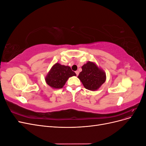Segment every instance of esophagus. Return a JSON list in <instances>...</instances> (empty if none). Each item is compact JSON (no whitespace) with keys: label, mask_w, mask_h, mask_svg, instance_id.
Listing matches in <instances>:
<instances>
[{"label":"esophagus","mask_w":146,"mask_h":146,"mask_svg":"<svg viewBox=\"0 0 146 146\" xmlns=\"http://www.w3.org/2000/svg\"><path fill=\"white\" fill-rule=\"evenodd\" d=\"M76 74L77 76H78V74H79V72H78V70H76Z\"/></svg>","instance_id":"1"}]
</instances>
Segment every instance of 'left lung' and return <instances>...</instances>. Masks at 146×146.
Listing matches in <instances>:
<instances>
[{"label": "left lung", "instance_id": "1", "mask_svg": "<svg viewBox=\"0 0 146 146\" xmlns=\"http://www.w3.org/2000/svg\"><path fill=\"white\" fill-rule=\"evenodd\" d=\"M82 68V71L79 74L78 78L86 89L91 91L97 90L105 82V73L95 63L88 61Z\"/></svg>", "mask_w": 146, "mask_h": 146}]
</instances>
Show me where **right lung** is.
Listing matches in <instances>:
<instances>
[{"instance_id":"obj_1","label":"right lung","mask_w":146,"mask_h":146,"mask_svg":"<svg viewBox=\"0 0 146 146\" xmlns=\"http://www.w3.org/2000/svg\"><path fill=\"white\" fill-rule=\"evenodd\" d=\"M76 76V74L72 71L69 66L56 63L46 76V82L52 88L60 89L63 87L68 78Z\"/></svg>"}]
</instances>
